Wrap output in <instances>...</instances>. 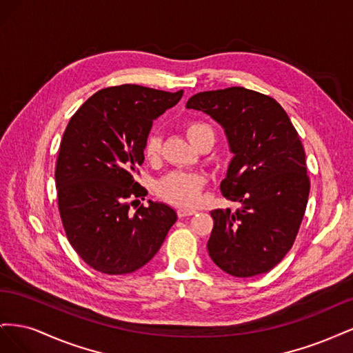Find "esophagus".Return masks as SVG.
<instances>
[{
    "label": "esophagus",
    "instance_id": "1",
    "mask_svg": "<svg viewBox=\"0 0 353 353\" xmlns=\"http://www.w3.org/2000/svg\"><path fill=\"white\" fill-rule=\"evenodd\" d=\"M178 216L179 218H185V216H191V215H194L196 213V209H184V208H181V209H178Z\"/></svg>",
    "mask_w": 353,
    "mask_h": 353
}]
</instances>
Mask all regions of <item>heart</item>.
<instances>
[{"label":"heart","mask_w":353,"mask_h":353,"mask_svg":"<svg viewBox=\"0 0 353 353\" xmlns=\"http://www.w3.org/2000/svg\"><path fill=\"white\" fill-rule=\"evenodd\" d=\"M185 132L190 141L196 147L212 138L215 140V131L213 128L203 121H188L185 123ZM162 152V137L157 131H152L147 135L144 141V156L148 160H156ZM206 185L205 175L197 172H184V170H174L159 181L156 185L157 196L178 208H193L196 206L201 190Z\"/></svg>","instance_id":"obj_1"}]
</instances>
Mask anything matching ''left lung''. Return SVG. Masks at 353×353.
Segmentation results:
<instances>
[{"instance_id":"obj_1","label":"left lung","mask_w":353,"mask_h":353,"mask_svg":"<svg viewBox=\"0 0 353 353\" xmlns=\"http://www.w3.org/2000/svg\"><path fill=\"white\" fill-rule=\"evenodd\" d=\"M225 130L234 157L221 183L236 212H210V259L245 279L271 271L292 249L305 215L311 183L297 131L270 95L231 87L205 91L187 101Z\"/></svg>"}]
</instances>
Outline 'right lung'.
<instances>
[{"label":"right lung","instance_id":"1","mask_svg":"<svg viewBox=\"0 0 353 353\" xmlns=\"http://www.w3.org/2000/svg\"><path fill=\"white\" fill-rule=\"evenodd\" d=\"M183 92L117 85L95 92L70 117L56 163L59 212L72 248L95 271L140 270L176 221L163 203L148 200L134 215L130 208L147 196L135 175L153 121Z\"/></svg>","mask_w":353,"mask_h":353}]
</instances>
